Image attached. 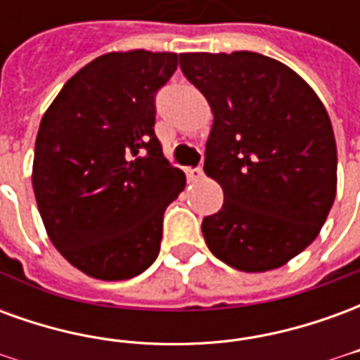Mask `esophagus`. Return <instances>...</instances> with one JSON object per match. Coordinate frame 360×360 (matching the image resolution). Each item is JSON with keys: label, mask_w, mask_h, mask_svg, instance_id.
<instances>
[{"label": "esophagus", "mask_w": 360, "mask_h": 360, "mask_svg": "<svg viewBox=\"0 0 360 360\" xmlns=\"http://www.w3.org/2000/svg\"><path fill=\"white\" fill-rule=\"evenodd\" d=\"M187 175L191 181H200L204 177V169L200 167V165H198V167H191V169L187 172Z\"/></svg>", "instance_id": "esophagus-1"}]
</instances>
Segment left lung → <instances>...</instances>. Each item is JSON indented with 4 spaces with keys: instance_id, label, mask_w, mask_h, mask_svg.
<instances>
[{
    "instance_id": "8db88e82",
    "label": "left lung",
    "mask_w": 360,
    "mask_h": 360,
    "mask_svg": "<svg viewBox=\"0 0 360 360\" xmlns=\"http://www.w3.org/2000/svg\"><path fill=\"white\" fill-rule=\"evenodd\" d=\"M179 65L214 113L204 173L224 188V206L202 219L204 241L241 271L283 266L316 239L335 198L328 111L299 75L262 53H181Z\"/></svg>"
}]
</instances>
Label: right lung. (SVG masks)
<instances>
[{"label": "right lung", "instance_id": "right-lung-1", "mask_svg": "<svg viewBox=\"0 0 360 360\" xmlns=\"http://www.w3.org/2000/svg\"><path fill=\"white\" fill-rule=\"evenodd\" d=\"M177 53L113 51L73 75L44 113L32 187L53 247L86 276H139L160 252L164 212L185 188L154 133Z\"/></svg>", "mask_w": 360, "mask_h": 360}]
</instances>
